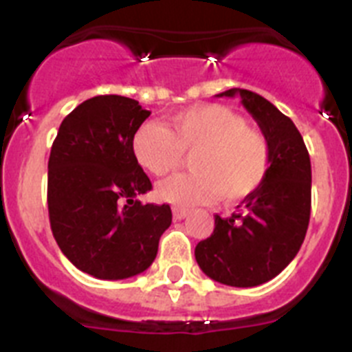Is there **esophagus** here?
<instances>
[{
    "label": "esophagus",
    "mask_w": 352,
    "mask_h": 352,
    "mask_svg": "<svg viewBox=\"0 0 352 352\" xmlns=\"http://www.w3.org/2000/svg\"><path fill=\"white\" fill-rule=\"evenodd\" d=\"M173 214L176 220H182V219H185L186 214H188V210H186V208H182V206H174Z\"/></svg>",
    "instance_id": "34e87169"
}]
</instances>
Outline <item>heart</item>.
Masks as SVG:
<instances>
[{
  "instance_id": "obj_1",
  "label": "heart",
  "mask_w": 352,
  "mask_h": 352,
  "mask_svg": "<svg viewBox=\"0 0 352 352\" xmlns=\"http://www.w3.org/2000/svg\"><path fill=\"white\" fill-rule=\"evenodd\" d=\"M132 153L153 176L178 170L192 153V173L160 183L158 199L176 206L256 194L272 169V148L263 132L220 104H199L173 114L167 125L142 123L132 135Z\"/></svg>"
}]
</instances>
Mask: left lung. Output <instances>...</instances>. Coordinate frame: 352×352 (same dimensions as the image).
I'll return each mask as SVG.
<instances>
[{
	"label": "left lung",
	"instance_id": "8db88e82",
	"mask_svg": "<svg viewBox=\"0 0 352 352\" xmlns=\"http://www.w3.org/2000/svg\"><path fill=\"white\" fill-rule=\"evenodd\" d=\"M241 96L272 148V169L259 190L243 199L229 219L214 214L210 238L199 241L195 261L211 280L256 287L275 278L303 243L312 204V167L301 133L291 118L248 89L217 96Z\"/></svg>",
	"mask_w": 352,
	"mask_h": 352
}]
</instances>
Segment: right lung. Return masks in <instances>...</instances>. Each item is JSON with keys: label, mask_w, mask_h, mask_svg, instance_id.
<instances>
[{"label": "right lung", "mask_w": 352, "mask_h": 352, "mask_svg": "<svg viewBox=\"0 0 352 352\" xmlns=\"http://www.w3.org/2000/svg\"><path fill=\"white\" fill-rule=\"evenodd\" d=\"M149 114L133 98L93 96L65 118L52 142V234L68 261L95 278L123 280L148 270L173 222L169 204L138 199L151 182L130 142Z\"/></svg>", "instance_id": "1"}]
</instances>
